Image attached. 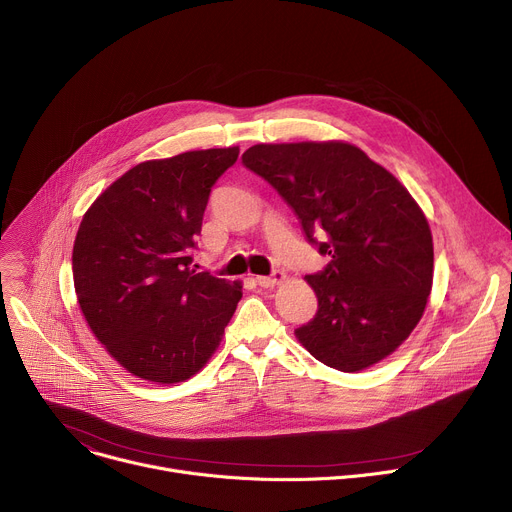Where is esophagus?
<instances>
[{
	"label": "esophagus",
	"mask_w": 512,
	"mask_h": 512,
	"mask_svg": "<svg viewBox=\"0 0 512 512\" xmlns=\"http://www.w3.org/2000/svg\"><path fill=\"white\" fill-rule=\"evenodd\" d=\"M255 281L261 285V287H275L279 283L285 281V273L283 271H273L271 275H259L255 277Z\"/></svg>",
	"instance_id": "obj_1"
}]
</instances>
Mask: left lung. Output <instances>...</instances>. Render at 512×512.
Returning <instances> with one entry per match:
<instances>
[{"label":"left lung","instance_id":"left-lung-1","mask_svg":"<svg viewBox=\"0 0 512 512\" xmlns=\"http://www.w3.org/2000/svg\"><path fill=\"white\" fill-rule=\"evenodd\" d=\"M243 164L281 194L306 239L330 257L324 271L306 275L318 312L296 330L302 346L342 373L395 352L421 320L433 283L429 223L409 190L346 141L257 143Z\"/></svg>","mask_w":512,"mask_h":512}]
</instances>
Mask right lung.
<instances>
[{
	"instance_id": "right-lung-1",
	"label": "right lung",
	"mask_w": 512,
	"mask_h": 512,
	"mask_svg": "<svg viewBox=\"0 0 512 512\" xmlns=\"http://www.w3.org/2000/svg\"><path fill=\"white\" fill-rule=\"evenodd\" d=\"M239 148L141 162L85 212L72 277L81 312L105 350L137 379L194 377L223 340L239 281L190 267L214 182Z\"/></svg>"
}]
</instances>
